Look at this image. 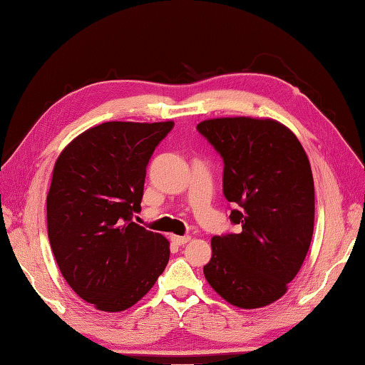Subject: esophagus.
I'll return each mask as SVG.
<instances>
[{
    "mask_svg": "<svg viewBox=\"0 0 365 365\" xmlns=\"http://www.w3.org/2000/svg\"><path fill=\"white\" fill-rule=\"evenodd\" d=\"M190 240L189 235H171V242L176 245H184Z\"/></svg>",
    "mask_w": 365,
    "mask_h": 365,
    "instance_id": "1",
    "label": "esophagus"
}]
</instances>
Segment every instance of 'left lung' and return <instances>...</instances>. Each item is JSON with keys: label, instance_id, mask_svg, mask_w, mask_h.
<instances>
[{"label": "left lung", "instance_id": "1", "mask_svg": "<svg viewBox=\"0 0 365 365\" xmlns=\"http://www.w3.org/2000/svg\"><path fill=\"white\" fill-rule=\"evenodd\" d=\"M225 163L222 194L237 232L215 235L208 284L242 309L287 292L314 231V181L303 145L271 118H213L197 125Z\"/></svg>", "mask_w": 365, "mask_h": 365}]
</instances>
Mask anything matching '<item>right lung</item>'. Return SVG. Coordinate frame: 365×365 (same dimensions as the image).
Here are the masks:
<instances>
[{
    "instance_id": "1",
    "label": "right lung",
    "mask_w": 365,
    "mask_h": 365,
    "mask_svg": "<svg viewBox=\"0 0 365 365\" xmlns=\"http://www.w3.org/2000/svg\"><path fill=\"white\" fill-rule=\"evenodd\" d=\"M173 126L107 121L76 136L54 165L49 244L67 284L101 311L136 304L168 264V240L136 225L133 213L152 153Z\"/></svg>"
}]
</instances>
